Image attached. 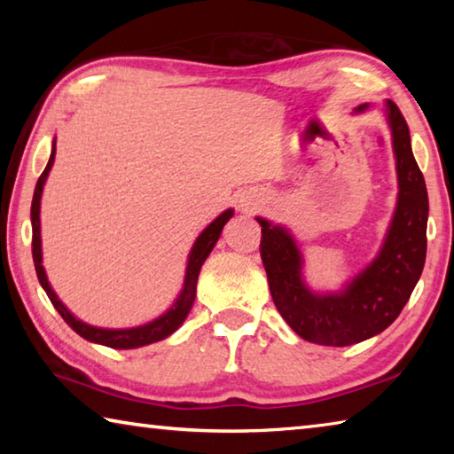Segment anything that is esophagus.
I'll return each instance as SVG.
<instances>
[{
  "label": "esophagus",
  "mask_w": 454,
  "mask_h": 454,
  "mask_svg": "<svg viewBox=\"0 0 454 454\" xmlns=\"http://www.w3.org/2000/svg\"><path fill=\"white\" fill-rule=\"evenodd\" d=\"M240 206H242L244 212H252V210L258 208V202H256V200H244Z\"/></svg>",
  "instance_id": "1"
}]
</instances>
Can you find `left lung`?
<instances>
[{"label": "left lung", "instance_id": "left-lung-1", "mask_svg": "<svg viewBox=\"0 0 454 454\" xmlns=\"http://www.w3.org/2000/svg\"><path fill=\"white\" fill-rule=\"evenodd\" d=\"M355 107V114L371 110ZM396 160V208L379 254L336 292H317L304 280L296 238L282 224L256 216L262 226L260 254L272 301L298 336L325 347H348L380 334L409 302L427 258V184L412 156L409 126L395 102L382 106Z\"/></svg>", "mask_w": 454, "mask_h": 454}]
</instances>
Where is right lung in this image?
I'll use <instances>...</instances> for the list:
<instances>
[{
	"mask_svg": "<svg viewBox=\"0 0 454 454\" xmlns=\"http://www.w3.org/2000/svg\"><path fill=\"white\" fill-rule=\"evenodd\" d=\"M53 160H56V137L51 142V153H50V162L45 166V170L42 172L40 180L35 184V192H34V200H32V254H34V264H35V272H37V280H40L42 288L45 290V294L53 304V309L59 312V317L64 318L74 333H78L82 338H86L90 342L96 344H104V347L110 348H118V350H128V348H140L145 347V344L164 340V338L170 336L182 326V322L186 320V317L192 310V304H194L196 298V284H198V274L200 268H202L204 260L208 258L214 246H216L218 238L222 234V228H224L226 222L234 216V210L228 208L220 214V216L210 222L206 226L200 236L196 238L194 246H192L190 254H188V262H186V274H184V284L178 298H176L174 304L168 309L164 314H160L158 318H153L150 322H145L142 326H132V328H99V326H91L88 322L80 320L78 317H74L72 310H67V306L59 301V296L56 294V290L51 288V284L48 280V274H45V268L42 264V220H40V206H42V194H43V186L45 180H48L50 170L53 166Z\"/></svg>",
	"mask_w": 454,
	"mask_h": 454,
	"instance_id": "right-lung-1",
	"label": "right lung"
}]
</instances>
